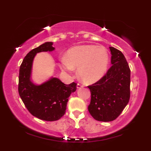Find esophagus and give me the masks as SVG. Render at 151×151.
Masks as SVG:
<instances>
[{
	"instance_id": "1",
	"label": "esophagus",
	"mask_w": 151,
	"mask_h": 151,
	"mask_svg": "<svg viewBox=\"0 0 151 151\" xmlns=\"http://www.w3.org/2000/svg\"><path fill=\"white\" fill-rule=\"evenodd\" d=\"M82 86H82V84H79V83H78V84H77V88H82Z\"/></svg>"
}]
</instances>
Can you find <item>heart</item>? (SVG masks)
I'll return each instance as SVG.
<instances>
[{
	"label": "heart",
	"instance_id": "1",
	"mask_svg": "<svg viewBox=\"0 0 151 151\" xmlns=\"http://www.w3.org/2000/svg\"><path fill=\"white\" fill-rule=\"evenodd\" d=\"M109 63L106 49L102 46L83 45L69 49L67 55L60 60V68L68 73H72L78 68V73L82 81L93 84L104 76Z\"/></svg>",
	"mask_w": 151,
	"mask_h": 151
}]
</instances>
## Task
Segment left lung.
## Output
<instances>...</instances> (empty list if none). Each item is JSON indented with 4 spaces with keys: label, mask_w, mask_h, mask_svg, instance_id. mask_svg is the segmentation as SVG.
Returning a JSON list of instances; mask_svg holds the SVG:
<instances>
[{
    "label": "left lung",
    "mask_w": 151,
    "mask_h": 151,
    "mask_svg": "<svg viewBox=\"0 0 151 151\" xmlns=\"http://www.w3.org/2000/svg\"><path fill=\"white\" fill-rule=\"evenodd\" d=\"M109 49L112 66L99 81L88 86L91 94L88 110L95 119L101 122L116 119L130 99L129 64L120 51L113 47Z\"/></svg>",
    "instance_id": "1"
}]
</instances>
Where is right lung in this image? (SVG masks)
Listing matches in <instances>:
<instances>
[{
	"mask_svg": "<svg viewBox=\"0 0 151 151\" xmlns=\"http://www.w3.org/2000/svg\"><path fill=\"white\" fill-rule=\"evenodd\" d=\"M52 42H47L29 51L20 67L18 93L31 114L45 121H55L65 115L69 97L76 90L77 84H65L51 77L41 84L32 80L33 61L40 52L55 50Z\"/></svg>",
	"mask_w": 151,
	"mask_h": 151,
	"instance_id": "add662e5",
	"label": "right lung"
}]
</instances>
